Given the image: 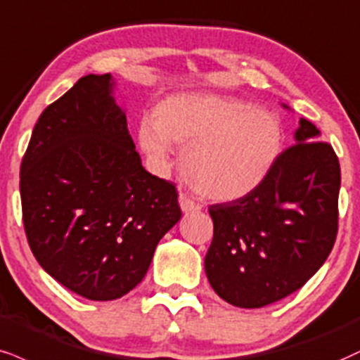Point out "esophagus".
Wrapping results in <instances>:
<instances>
[{
    "instance_id": "1",
    "label": "esophagus",
    "mask_w": 360,
    "mask_h": 360,
    "mask_svg": "<svg viewBox=\"0 0 360 360\" xmlns=\"http://www.w3.org/2000/svg\"><path fill=\"white\" fill-rule=\"evenodd\" d=\"M179 206H181V211H183V213H186V214L201 211V205L194 202L193 199L189 196H186V194H179Z\"/></svg>"
}]
</instances>
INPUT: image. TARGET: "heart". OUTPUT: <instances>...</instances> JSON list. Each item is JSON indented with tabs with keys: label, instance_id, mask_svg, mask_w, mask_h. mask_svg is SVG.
Masks as SVG:
<instances>
[{
	"label": "heart",
	"instance_id": "1",
	"mask_svg": "<svg viewBox=\"0 0 360 360\" xmlns=\"http://www.w3.org/2000/svg\"><path fill=\"white\" fill-rule=\"evenodd\" d=\"M137 141L155 167L186 147L183 172L202 196L233 201L263 183L280 155L283 134L270 112L213 94H174L139 125Z\"/></svg>",
	"mask_w": 360,
	"mask_h": 360
}]
</instances>
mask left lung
I'll return each instance as SVG.
<instances>
[{
	"label": "left lung",
	"instance_id": "left-lung-1",
	"mask_svg": "<svg viewBox=\"0 0 360 360\" xmlns=\"http://www.w3.org/2000/svg\"><path fill=\"white\" fill-rule=\"evenodd\" d=\"M283 109L288 105L281 103ZM307 119L255 191L210 206V285L228 304L259 309L297 292L326 263L337 236L340 166Z\"/></svg>",
	"mask_w": 360,
	"mask_h": 360
}]
</instances>
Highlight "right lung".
I'll use <instances>...</instances> for the list:
<instances>
[{
  "label": "right lung",
  "mask_w": 360,
  "mask_h": 360,
  "mask_svg": "<svg viewBox=\"0 0 360 360\" xmlns=\"http://www.w3.org/2000/svg\"><path fill=\"white\" fill-rule=\"evenodd\" d=\"M110 73L82 77L43 110L21 161L30 248L50 276L89 300L137 287L181 219L174 184L142 167Z\"/></svg>",
  "instance_id": "obj_1"
}]
</instances>
